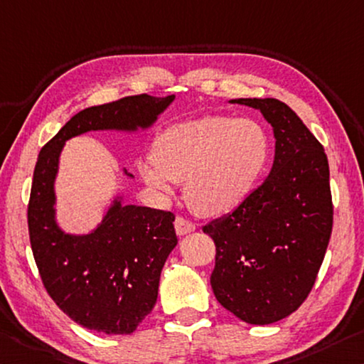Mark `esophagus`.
<instances>
[{"label":"esophagus","mask_w":364,"mask_h":364,"mask_svg":"<svg viewBox=\"0 0 364 364\" xmlns=\"http://www.w3.org/2000/svg\"><path fill=\"white\" fill-rule=\"evenodd\" d=\"M175 230H176V233H178V235L183 236V235H188V233L194 232V230H196V225H194L193 222H189L188 218H184V217H176V220H175Z\"/></svg>","instance_id":"esophagus-1"}]
</instances>
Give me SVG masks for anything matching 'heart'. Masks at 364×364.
<instances>
[{
	"instance_id": "obj_1",
	"label": "heart",
	"mask_w": 364,
	"mask_h": 364,
	"mask_svg": "<svg viewBox=\"0 0 364 364\" xmlns=\"http://www.w3.org/2000/svg\"><path fill=\"white\" fill-rule=\"evenodd\" d=\"M270 157V136L255 119L209 114L171 124L155 139L154 159L139 170L149 186L170 196L184 181L189 207L215 217L255 191Z\"/></svg>"
}]
</instances>
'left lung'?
Returning a JSON list of instances; mask_svg holds the SVG:
<instances>
[{
  "label": "left lung",
  "mask_w": 364,
  "mask_h": 364,
  "mask_svg": "<svg viewBox=\"0 0 364 364\" xmlns=\"http://www.w3.org/2000/svg\"><path fill=\"white\" fill-rule=\"evenodd\" d=\"M274 128L269 176L243 204L207 223L215 243L210 285L217 301L247 324H272L301 306L331 240L333 205L324 147L277 99H236Z\"/></svg>",
  "instance_id": "8db88e82"
}]
</instances>
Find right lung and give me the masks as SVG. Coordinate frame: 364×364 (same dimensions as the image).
I'll use <instances>...</instances> for the list:
<instances>
[{"label": "right lung", "mask_w": 364, "mask_h": 364, "mask_svg": "<svg viewBox=\"0 0 364 364\" xmlns=\"http://www.w3.org/2000/svg\"><path fill=\"white\" fill-rule=\"evenodd\" d=\"M173 100L141 94L85 108L38 154L27 207L33 259L56 306L90 331L132 333L154 309L161 269L178 243L175 215L117 198L94 232L65 233L55 220L60 154L68 139L87 131L146 129Z\"/></svg>", "instance_id": "add662e5"}]
</instances>
